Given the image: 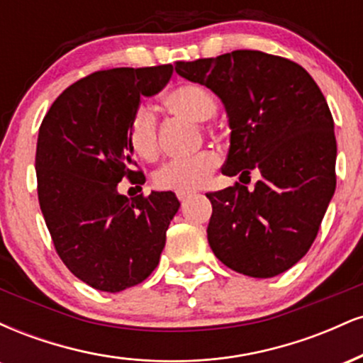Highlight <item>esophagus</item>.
Masks as SVG:
<instances>
[{"label": "esophagus", "mask_w": 363, "mask_h": 363, "mask_svg": "<svg viewBox=\"0 0 363 363\" xmlns=\"http://www.w3.org/2000/svg\"><path fill=\"white\" fill-rule=\"evenodd\" d=\"M176 194H177L179 201H186L187 198H191V196H193V193H189V191H181V193H176Z\"/></svg>", "instance_id": "34e87169"}]
</instances>
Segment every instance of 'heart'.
<instances>
[{"mask_svg":"<svg viewBox=\"0 0 363 363\" xmlns=\"http://www.w3.org/2000/svg\"><path fill=\"white\" fill-rule=\"evenodd\" d=\"M165 106L170 112L182 118L205 123L216 114L218 104L206 86L198 83H182L165 95ZM129 147L143 160H155L160 152L157 119L148 106H140L133 112L128 128ZM220 157L215 150H203L198 155L174 158L162 165L155 174V186L164 191H193L205 186L213 170L218 167Z\"/></svg>","mask_w":363,"mask_h":363,"instance_id":"1","label":"heart"}]
</instances>
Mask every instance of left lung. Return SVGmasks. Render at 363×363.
Masks as SVG:
<instances>
[{
    "mask_svg": "<svg viewBox=\"0 0 363 363\" xmlns=\"http://www.w3.org/2000/svg\"><path fill=\"white\" fill-rule=\"evenodd\" d=\"M176 72L222 99L230 148L222 172L250 182L208 193L206 234L237 273L272 278L306 256L336 189L335 123L318 83L297 62L261 51L177 61Z\"/></svg>",
    "mask_w": 363,
    "mask_h": 363,
    "instance_id": "8db88e82",
    "label": "left lung"
}]
</instances>
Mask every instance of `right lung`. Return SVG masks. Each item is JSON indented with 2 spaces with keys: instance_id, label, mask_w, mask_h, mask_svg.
<instances>
[{
  "instance_id": "obj_1",
  "label": "right lung",
  "mask_w": 363,
  "mask_h": 363,
  "mask_svg": "<svg viewBox=\"0 0 363 363\" xmlns=\"http://www.w3.org/2000/svg\"><path fill=\"white\" fill-rule=\"evenodd\" d=\"M172 66L95 72L69 85L44 116L35 152L37 194L57 256L101 291L126 290L160 261L181 203L172 191L126 198L118 184H143L128 141L141 97L167 85Z\"/></svg>"
}]
</instances>
